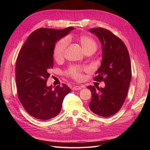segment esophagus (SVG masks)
Wrapping results in <instances>:
<instances>
[{"label":"esophagus","instance_id":"34e87169","mask_svg":"<svg viewBox=\"0 0 150 150\" xmlns=\"http://www.w3.org/2000/svg\"><path fill=\"white\" fill-rule=\"evenodd\" d=\"M83 86H75L74 87L72 88V90L73 91H76V90H80L83 89Z\"/></svg>","mask_w":150,"mask_h":150}]
</instances>
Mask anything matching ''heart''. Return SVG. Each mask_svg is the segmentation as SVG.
<instances>
[{
    "label": "heart",
    "mask_w": 150,
    "mask_h": 150,
    "mask_svg": "<svg viewBox=\"0 0 150 150\" xmlns=\"http://www.w3.org/2000/svg\"><path fill=\"white\" fill-rule=\"evenodd\" d=\"M76 39L80 43L84 52L88 51L94 52L97 48V43L95 40L86 35H79L76 37ZM67 44V40L62 39L58 41L53 50V56L56 61L62 59L64 54ZM82 70L78 67H71L68 70L67 73L71 76L73 77L76 79H80L82 78Z\"/></svg>",
    "instance_id": "b5f03b06"
}]
</instances>
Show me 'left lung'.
<instances>
[{
	"label": "left lung",
	"instance_id": "8db88e82",
	"mask_svg": "<svg viewBox=\"0 0 150 150\" xmlns=\"http://www.w3.org/2000/svg\"><path fill=\"white\" fill-rule=\"evenodd\" d=\"M99 39L102 47L101 66L94 80L104 81L105 87H88L91 92L89 107L94 113L109 117L118 111L128 92L131 78L129 52L122 40L110 30L103 28L89 29Z\"/></svg>",
	"mask_w": 150,
	"mask_h": 150
}]
</instances>
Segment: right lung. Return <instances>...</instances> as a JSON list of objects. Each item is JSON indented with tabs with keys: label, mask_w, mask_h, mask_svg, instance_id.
<instances>
[{
	"label": "right lung",
	"mask_w": 150,
	"mask_h": 150,
	"mask_svg": "<svg viewBox=\"0 0 150 150\" xmlns=\"http://www.w3.org/2000/svg\"><path fill=\"white\" fill-rule=\"evenodd\" d=\"M74 28L34 30L22 46L16 64L18 97L25 111L35 118L49 120L61 112L63 99L71 89L47 86L49 69L53 68V50L56 42Z\"/></svg>",
	"instance_id": "right-lung-1"
}]
</instances>
